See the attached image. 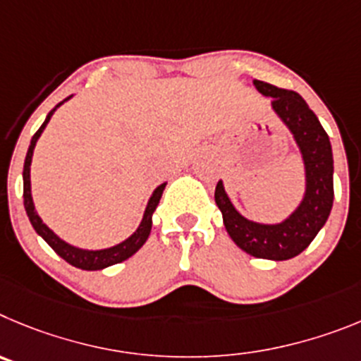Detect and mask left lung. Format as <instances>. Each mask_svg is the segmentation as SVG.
Returning <instances> with one entry per match:
<instances>
[{"mask_svg":"<svg viewBox=\"0 0 361 361\" xmlns=\"http://www.w3.org/2000/svg\"><path fill=\"white\" fill-rule=\"evenodd\" d=\"M253 86L271 99V109L290 129L300 149L306 169V192L297 209L275 225L255 223L237 212L223 181H217L214 197L223 214L226 232L243 252L257 259L288 261L311 245L333 209V151L322 124L298 93L262 80H253Z\"/></svg>","mask_w":361,"mask_h":361,"instance_id":"left-lung-1","label":"left lung"}]
</instances>
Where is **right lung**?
<instances>
[{"instance_id": "1", "label": "right lung", "mask_w": 361, "mask_h": 361, "mask_svg": "<svg viewBox=\"0 0 361 361\" xmlns=\"http://www.w3.org/2000/svg\"><path fill=\"white\" fill-rule=\"evenodd\" d=\"M71 97L73 95H70L68 99H64L63 102L57 104V106H55V108L47 115L43 126H41V128L37 129V133L32 136L30 145H28L27 158H25V167H23V200H25V210H27V216H28V219H30L34 230L39 233V235L43 237L44 241L51 246V250H54V252L57 253L59 257H63L64 261L70 262V264L75 266V268L87 269V271H95V269H104V268H108V266L118 264V262L126 261V259H129L131 255H135V253L138 252L142 246H144V243L147 241L149 233H151L152 214H154L158 203H160L161 194H164V188L167 183H161L154 188L152 196L149 197L144 217H142V223L138 225V228H136L135 233H131V235H129L126 241L118 243V245L109 246V248H104V250H84V248H77V246L63 241L59 235H55V233L51 232L47 225H44L43 219L39 217V214L35 212L34 200H32V187H30V165H32V157H34V149H35V144H37V140H39V136H41V133L44 131L47 124L50 122V118H51V115L55 113V109L59 108L61 104L66 102V100H70Z\"/></svg>"}]
</instances>
